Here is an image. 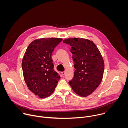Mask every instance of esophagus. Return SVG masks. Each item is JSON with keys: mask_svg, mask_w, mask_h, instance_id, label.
Listing matches in <instances>:
<instances>
[{"mask_svg": "<svg viewBox=\"0 0 128 128\" xmlns=\"http://www.w3.org/2000/svg\"><path fill=\"white\" fill-rule=\"evenodd\" d=\"M61 74H62V76H64V75H65V71L62 72H61Z\"/></svg>", "mask_w": 128, "mask_h": 128, "instance_id": "1", "label": "esophagus"}]
</instances>
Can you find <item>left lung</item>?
Listing matches in <instances>:
<instances>
[{"instance_id":"8db88e82","label":"left lung","mask_w":128,"mask_h":128,"mask_svg":"<svg viewBox=\"0 0 128 128\" xmlns=\"http://www.w3.org/2000/svg\"><path fill=\"white\" fill-rule=\"evenodd\" d=\"M63 43L70 44L74 63V77L69 82L72 90L81 97L92 94L101 84L104 62L93 41L82 38H69Z\"/></svg>"}]
</instances>
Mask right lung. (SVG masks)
Listing matches in <instances>:
<instances>
[{
	"label": "right lung",
	"instance_id": "obj_1",
	"mask_svg": "<svg viewBox=\"0 0 128 128\" xmlns=\"http://www.w3.org/2000/svg\"><path fill=\"white\" fill-rule=\"evenodd\" d=\"M62 38H38L27 48L22 60V67L25 83L28 88L40 98L50 96L60 80L54 70L52 52Z\"/></svg>",
	"mask_w": 128,
	"mask_h": 128
}]
</instances>
